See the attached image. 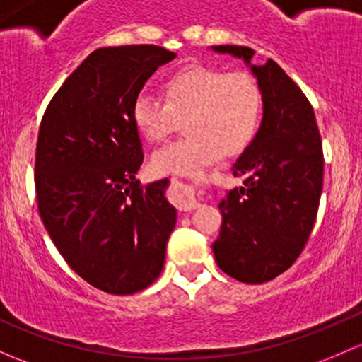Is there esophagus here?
Returning a JSON list of instances; mask_svg holds the SVG:
<instances>
[{"mask_svg": "<svg viewBox=\"0 0 362 362\" xmlns=\"http://www.w3.org/2000/svg\"><path fill=\"white\" fill-rule=\"evenodd\" d=\"M176 206L180 207V211H185V212L193 211V209L200 207V195L195 192V189L189 188V186H182L180 193H177Z\"/></svg>", "mask_w": 362, "mask_h": 362, "instance_id": "esophagus-1", "label": "esophagus"}]
</instances>
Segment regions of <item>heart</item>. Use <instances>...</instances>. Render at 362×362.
<instances>
[{
    "mask_svg": "<svg viewBox=\"0 0 362 362\" xmlns=\"http://www.w3.org/2000/svg\"><path fill=\"white\" fill-rule=\"evenodd\" d=\"M163 95L165 103L139 94L132 104L134 124L150 143H162L185 120L188 134L151 156L156 174L199 177L223 153L244 150L258 130L262 90L245 71L186 66L163 83Z\"/></svg>",
    "mask_w": 362,
    "mask_h": 362,
    "instance_id": "obj_1",
    "label": "heart"
}]
</instances>
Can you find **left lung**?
I'll return each instance as SVG.
<instances>
[{
    "label": "left lung",
    "instance_id": "left-lung-1",
    "mask_svg": "<svg viewBox=\"0 0 362 362\" xmlns=\"http://www.w3.org/2000/svg\"><path fill=\"white\" fill-rule=\"evenodd\" d=\"M211 48L242 59L263 100L262 125L232 167L242 186L218 206L223 223L212 251L230 277L262 284L288 270L307 244L322 193V143L310 103L277 62L252 64L249 47Z\"/></svg>",
    "mask_w": 362,
    "mask_h": 362
}]
</instances>
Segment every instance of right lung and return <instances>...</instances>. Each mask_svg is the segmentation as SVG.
Returning a JSON list of instances; mask_svg holds the SVG:
<instances>
[{"mask_svg":"<svg viewBox=\"0 0 362 362\" xmlns=\"http://www.w3.org/2000/svg\"><path fill=\"white\" fill-rule=\"evenodd\" d=\"M176 57L156 45L92 52L43 115L35 186L48 235L94 288L132 294L158 277L176 226L169 180L141 186L143 144L132 104L148 78Z\"/></svg>","mask_w":362,"mask_h":362,"instance_id":"obj_1","label":"right lung"}]
</instances>
